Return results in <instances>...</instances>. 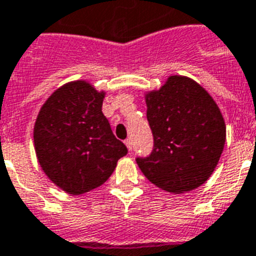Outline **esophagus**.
Masks as SVG:
<instances>
[{
  "mask_svg": "<svg viewBox=\"0 0 256 256\" xmlns=\"http://www.w3.org/2000/svg\"><path fill=\"white\" fill-rule=\"evenodd\" d=\"M124 144H126V147H128V151H132V139H130V138L126 139V140H124Z\"/></svg>",
  "mask_w": 256,
  "mask_h": 256,
  "instance_id": "obj_1",
  "label": "esophagus"
}]
</instances>
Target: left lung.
<instances>
[{"label": "left lung", "mask_w": 256, "mask_h": 256, "mask_svg": "<svg viewBox=\"0 0 256 256\" xmlns=\"http://www.w3.org/2000/svg\"><path fill=\"white\" fill-rule=\"evenodd\" d=\"M154 151L136 159L143 175L174 194L190 192L210 178L226 140V124L216 101L186 76H168L144 93Z\"/></svg>", "instance_id": "8db88e82"}]
</instances>
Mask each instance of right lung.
Instances as JSON below:
<instances>
[{
	"label": "right lung",
	"mask_w": 256,
	"mask_h": 256,
	"mask_svg": "<svg viewBox=\"0 0 256 256\" xmlns=\"http://www.w3.org/2000/svg\"><path fill=\"white\" fill-rule=\"evenodd\" d=\"M105 96L89 81H70L54 90L36 116L38 163L68 194L78 196L102 186L128 154L102 113Z\"/></svg>",
	"instance_id": "obj_1"
}]
</instances>
